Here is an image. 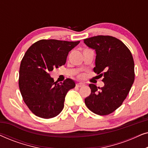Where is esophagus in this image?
Returning a JSON list of instances; mask_svg holds the SVG:
<instances>
[{"label": "esophagus", "mask_w": 148, "mask_h": 148, "mask_svg": "<svg viewBox=\"0 0 148 148\" xmlns=\"http://www.w3.org/2000/svg\"><path fill=\"white\" fill-rule=\"evenodd\" d=\"M84 83H82V82H79V83H77V84H76V86L78 87V88H81V87L84 86Z\"/></svg>", "instance_id": "obj_1"}]
</instances>
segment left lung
I'll return each mask as SVG.
<instances>
[{
  "label": "left lung",
  "mask_w": 148,
  "mask_h": 148,
  "mask_svg": "<svg viewBox=\"0 0 148 148\" xmlns=\"http://www.w3.org/2000/svg\"><path fill=\"white\" fill-rule=\"evenodd\" d=\"M84 40L96 51L94 71L103 77L104 83L102 88L89 85L91 94L85 104L95 114H109L122 105L134 82L133 56L123 42L112 36H97Z\"/></svg>",
  "instance_id": "left-lung-1"
}]
</instances>
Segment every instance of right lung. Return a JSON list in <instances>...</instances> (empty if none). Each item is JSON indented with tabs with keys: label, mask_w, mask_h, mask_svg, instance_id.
<instances>
[{
	"label": "right lung",
	"mask_w": 148,
	"mask_h": 148,
	"mask_svg": "<svg viewBox=\"0 0 148 148\" xmlns=\"http://www.w3.org/2000/svg\"><path fill=\"white\" fill-rule=\"evenodd\" d=\"M79 42L41 40L26 51L20 64L19 87L24 102L37 116L51 119L63 109L66 93L75 84L71 79L58 84L49 72L64 65L69 52Z\"/></svg>",
	"instance_id": "1"
}]
</instances>
